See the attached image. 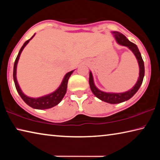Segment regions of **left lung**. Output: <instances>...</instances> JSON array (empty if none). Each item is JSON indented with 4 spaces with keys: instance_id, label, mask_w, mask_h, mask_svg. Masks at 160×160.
Returning <instances> with one entry per match:
<instances>
[{
    "instance_id": "obj_1",
    "label": "left lung",
    "mask_w": 160,
    "mask_h": 160,
    "mask_svg": "<svg viewBox=\"0 0 160 160\" xmlns=\"http://www.w3.org/2000/svg\"><path fill=\"white\" fill-rule=\"evenodd\" d=\"M113 37H114L116 41L118 44L124 47H127L131 50L135 57L137 58L138 63L139 66V78L138 79L137 82L132 88L128 91L124 92L121 93H113V92H106L99 90L94 85L93 75L92 72L90 71V78H89V83H90V89L92 93L97 97V98L102 100L103 102L109 103V104H118V103L123 102L127 101L131 98L134 94L139 90L140 85H142L143 78L145 75V66L144 62L142 58L141 54H140L138 48L136 45L131 42H130L123 34L118 32L113 31L112 32Z\"/></svg>"
}]
</instances>
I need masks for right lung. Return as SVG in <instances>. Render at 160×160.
Returning a JSON list of instances; mask_svg holds the SVG:
<instances>
[{"mask_svg": "<svg viewBox=\"0 0 160 160\" xmlns=\"http://www.w3.org/2000/svg\"><path fill=\"white\" fill-rule=\"evenodd\" d=\"M35 34L31 37V39H28V41H26L22 47H21L20 51H19L18 55L16 58L14 63V68H13V80H14L15 85L16 88V90H17L18 94H20L21 98L23 99V101L25 102L27 104L29 105V107H31L33 109H50V108H52L53 107L56 106V105L58 104L59 103L61 102L62 99L63 98L65 94L66 93L67 91V86H68V81L70 75L72 73V72L74 70H72V71H70L65 75L63 80H62V82L58 87V89L55 90L53 92L47 94L45 96H42L40 97H37V98H33V97H29L28 96L25 95V94L22 92L21 88L17 80V77H16V72H17V66L18 63L19 61V58H20V54L22 51L24 49V48L26 47V45L28 44L29 41L34 37Z\"/></svg>", "mask_w": 160, "mask_h": 160, "instance_id": "right-lung-1", "label": "right lung"}]
</instances>
